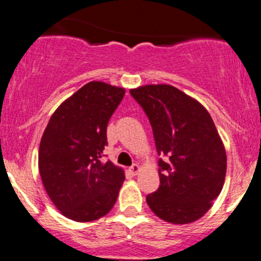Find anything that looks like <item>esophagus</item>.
I'll list each match as a JSON object with an SVG mask.
<instances>
[{"label": "esophagus", "instance_id": "1", "mask_svg": "<svg viewBox=\"0 0 261 261\" xmlns=\"http://www.w3.org/2000/svg\"><path fill=\"white\" fill-rule=\"evenodd\" d=\"M130 172L133 175H138L139 172H140V167L138 164H133L130 168Z\"/></svg>", "mask_w": 261, "mask_h": 261}]
</instances>
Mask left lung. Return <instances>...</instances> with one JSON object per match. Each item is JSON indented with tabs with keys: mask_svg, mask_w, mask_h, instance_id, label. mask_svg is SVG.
Returning a JSON list of instances; mask_svg holds the SVG:
<instances>
[{
	"mask_svg": "<svg viewBox=\"0 0 261 261\" xmlns=\"http://www.w3.org/2000/svg\"><path fill=\"white\" fill-rule=\"evenodd\" d=\"M143 107L159 155L160 186L146 196L150 210L175 225L199 220L222 191L226 150L211 115L197 99L169 84L130 89Z\"/></svg>",
	"mask_w": 261,
	"mask_h": 261,
	"instance_id": "obj_1",
	"label": "left lung"
}]
</instances>
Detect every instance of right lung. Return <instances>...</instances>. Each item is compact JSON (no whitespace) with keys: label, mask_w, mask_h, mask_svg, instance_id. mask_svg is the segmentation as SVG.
<instances>
[{"label":"right lung","mask_w":261,"mask_h":261,"mask_svg":"<svg viewBox=\"0 0 261 261\" xmlns=\"http://www.w3.org/2000/svg\"><path fill=\"white\" fill-rule=\"evenodd\" d=\"M123 96L125 88L89 82L55 110L44 131L39 172L49 198L69 220H98L116 203L125 173L101 158Z\"/></svg>","instance_id":"add662e5"}]
</instances>
